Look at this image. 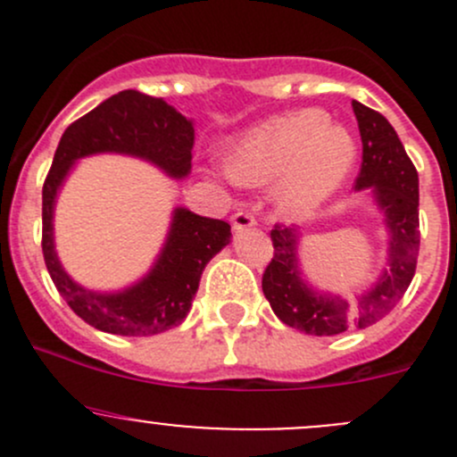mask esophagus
Returning a JSON list of instances; mask_svg holds the SVG:
<instances>
[{"label": "esophagus", "instance_id": "obj_1", "mask_svg": "<svg viewBox=\"0 0 457 457\" xmlns=\"http://www.w3.org/2000/svg\"><path fill=\"white\" fill-rule=\"evenodd\" d=\"M232 225L237 232H243V229H252L256 228V219L250 214V212H237V214L232 216Z\"/></svg>", "mask_w": 457, "mask_h": 457}]
</instances>
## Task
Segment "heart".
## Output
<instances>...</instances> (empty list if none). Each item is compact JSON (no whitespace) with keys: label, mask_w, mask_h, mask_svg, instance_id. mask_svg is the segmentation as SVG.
<instances>
[{"label":"heart","mask_w":457,"mask_h":457,"mask_svg":"<svg viewBox=\"0 0 457 457\" xmlns=\"http://www.w3.org/2000/svg\"><path fill=\"white\" fill-rule=\"evenodd\" d=\"M356 159L352 132L331 123L325 110L305 108L241 137L228 154V172L245 186L274 183L276 210L307 219L338 195Z\"/></svg>","instance_id":"b5f03b06"}]
</instances>
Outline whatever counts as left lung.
I'll use <instances>...</instances> for the list:
<instances>
[{"instance_id":"obj_1","label":"left lung","mask_w":457,"mask_h":457,"mask_svg":"<svg viewBox=\"0 0 457 457\" xmlns=\"http://www.w3.org/2000/svg\"><path fill=\"white\" fill-rule=\"evenodd\" d=\"M352 105L362 139V168L356 179V192L367 190L365 195L382 214L389 247L385 270L376 283L347 298L316 289L305 278L298 258L301 228L276 225L271 229L274 258L262 274V294L285 325L312 336L365 329L385 318L411 285L420 250L416 168L394 126L380 112L361 101Z\"/></svg>"}]
</instances>
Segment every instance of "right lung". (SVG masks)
<instances>
[{
	"label": "right lung",
	"instance_id": "add662e5",
	"mask_svg": "<svg viewBox=\"0 0 457 457\" xmlns=\"http://www.w3.org/2000/svg\"><path fill=\"white\" fill-rule=\"evenodd\" d=\"M195 123L163 99L123 90L66 128L41 192V250L54 287L87 325L105 334L154 336L181 325L190 312L207 262L232 238L229 223L174 207L165 243L147 274L114 292L77 283L54 250V205L68 174L92 154H126L147 161L170 179L192 172Z\"/></svg>",
	"mask_w": 457,
	"mask_h": 457
}]
</instances>
